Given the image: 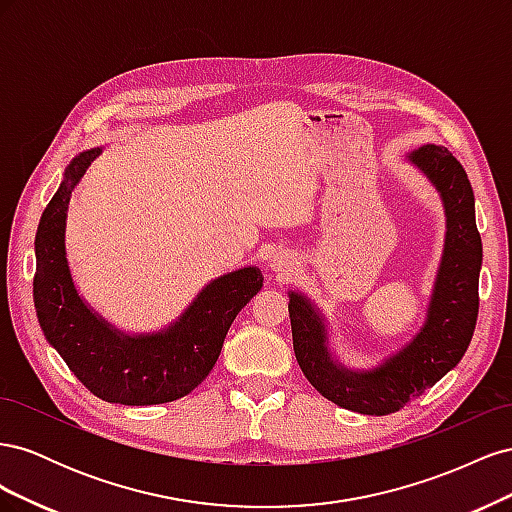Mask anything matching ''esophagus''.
I'll use <instances>...</instances> for the list:
<instances>
[{
	"instance_id": "esophagus-1",
	"label": "esophagus",
	"mask_w": 512,
	"mask_h": 512,
	"mask_svg": "<svg viewBox=\"0 0 512 512\" xmlns=\"http://www.w3.org/2000/svg\"><path fill=\"white\" fill-rule=\"evenodd\" d=\"M271 269L277 273H288L292 269V258L288 254H275L271 258Z\"/></svg>"
}]
</instances>
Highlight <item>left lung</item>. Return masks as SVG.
I'll use <instances>...</instances> for the list:
<instances>
[{
    "label": "left lung",
    "instance_id": "left-lung-1",
    "mask_svg": "<svg viewBox=\"0 0 512 512\" xmlns=\"http://www.w3.org/2000/svg\"><path fill=\"white\" fill-rule=\"evenodd\" d=\"M408 160L436 185L446 209V241L425 327L412 342L371 371L339 367L327 348L324 322L314 305L290 292L292 346L314 389L352 412L384 416L421 397L466 354L478 318V273L483 243L474 218V192L453 153L423 145Z\"/></svg>",
    "mask_w": 512,
    "mask_h": 512
}]
</instances>
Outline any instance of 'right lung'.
<instances>
[{
    "label": "right lung",
    "mask_w": 512,
    "mask_h": 512,
    "mask_svg": "<svg viewBox=\"0 0 512 512\" xmlns=\"http://www.w3.org/2000/svg\"><path fill=\"white\" fill-rule=\"evenodd\" d=\"M100 156L89 149L66 168L36 232L34 305L40 329L72 374L108 404L153 406L192 393L222 352L232 320L262 288L247 267L213 280L183 316L153 335L130 337L96 316L72 284L66 260V211L85 170Z\"/></svg>",
    "instance_id": "obj_1"
}]
</instances>
